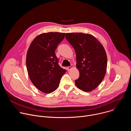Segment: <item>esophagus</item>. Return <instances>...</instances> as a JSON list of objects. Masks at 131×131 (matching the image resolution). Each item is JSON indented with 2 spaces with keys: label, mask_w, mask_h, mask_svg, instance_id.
Returning a JSON list of instances; mask_svg holds the SVG:
<instances>
[{
  "label": "esophagus",
  "mask_w": 131,
  "mask_h": 131,
  "mask_svg": "<svg viewBox=\"0 0 131 131\" xmlns=\"http://www.w3.org/2000/svg\"><path fill=\"white\" fill-rule=\"evenodd\" d=\"M73 65H71L70 66H69V67H67V70H71L72 68H73Z\"/></svg>",
  "instance_id": "1"
}]
</instances>
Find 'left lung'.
<instances>
[{
	"instance_id": "8db88e82",
	"label": "left lung",
	"mask_w": 131,
	"mask_h": 131,
	"mask_svg": "<svg viewBox=\"0 0 131 131\" xmlns=\"http://www.w3.org/2000/svg\"><path fill=\"white\" fill-rule=\"evenodd\" d=\"M66 38L76 54L79 77L75 84L83 91L91 92L100 84L105 76L107 58L105 49L91 34L66 33Z\"/></svg>"
}]
</instances>
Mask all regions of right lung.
<instances>
[{
  "label": "right lung",
  "mask_w": 131,
  "mask_h": 131,
  "mask_svg": "<svg viewBox=\"0 0 131 131\" xmlns=\"http://www.w3.org/2000/svg\"><path fill=\"white\" fill-rule=\"evenodd\" d=\"M65 33L49 32L37 36L32 40L26 54V67L33 84L40 91L50 93L57 90L66 72L59 65L55 54Z\"/></svg>",
  "instance_id": "1"
}]
</instances>
